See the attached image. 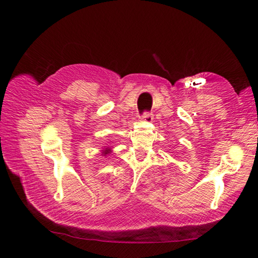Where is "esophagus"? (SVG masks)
Masks as SVG:
<instances>
[{
    "label": "esophagus",
    "instance_id": "34e87169",
    "mask_svg": "<svg viewBox=\"0 0 258 258\" xmlns=\"http://www.w3.org/2000/svg\"><path fill=\"white\" fill-rule=\"evenodd\" d=\"M141 119L146 120V121H152V119H154V115H152V113L149 111H145L142 113Z\"/></svg>",
    "mask_w": 258,
    "mask_h": 258
}]
</instances>
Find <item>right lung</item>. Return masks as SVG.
<instances>
[{
  "label": "right lung",
  "instance_id": "obj_1",
  "mask_svg": "<svg viewBox=\"0 0 258 258\" xmlns=\"http://www.w3.org/2000/svg\"><path fill=\"white\" fill-rule=\"evenodd\" d=\"M104 154H109V150H106V151H104Z\"/></svg>",
  "mask_w": 258,
  "mask_h": 258
}]
</instances>
